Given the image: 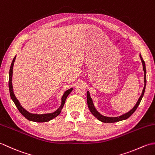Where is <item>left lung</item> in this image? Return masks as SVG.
I'll return each instance as SVG.
<instances>
[{
    "mask_svg": "<svg viewBox=\"0 0 155 155\" xmlns=\"http://www.w3.org/2000/svg\"><path fill=\"white\" fill-rule=\"evenodd\" d=\"M139 56H140V60H141V61H142L143 70H144V74H145V75H144V82H145V86H144V88L143 89V92H142L141 95L140 96V97L138 99V101H137L136 105L134 106V107L131 110H130V111H129V112H127V113H125V114H123V115L119 116V117H105V116L102 115L95 108L94 105V104H93L92 99L90 97V95H89V91L87 92V105H88L89 111H90L92 114L94 115L95 117L97 118L98 120H99L100 121L104 122V123H115V122H118V121H123V120L128 119L129 117L136 111L137 108L138 107V106L140 104V101H141V99L143 97V95H144V94H145L146 83H147L145 63V61H144L141 55L140 54Z\"/></svg>",
    "mask_w": 155,
    "mask_h": 155,
    "instance_id": "obj_1",
    "label": "left lung"
}]
</instances>
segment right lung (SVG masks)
<instances>
[{"mask_svg":"<svg viewBox=\"0 0 155 155\" xmlns=\"http://www.w3.org/2000/svg\"><path fill=\"white\" fill-rule=\"evenodd\" d=\"M16 59V56L14 58V59L12 61L11 66L10 68V71H9V81H8V87H9V91H10V97L12 99V101L15 103V105L16 106L17 109H18L20 113L26 118L29 121H34V122H38V123H43V122H48L50 121L52 119L55 118L58 115H59L61 113V109L63 108L65 102H66V99L68 95L70 94V92L72 91V88L69 89L68 90L64 92L62 97H61V104L59 108H58L56 111L54 113H47V114H42V115H38V114H33V113H30L28 111H27L26 109H24L22 105L20 104L18 99H16L15 97V94H14L13 92V87H12V70H13V66H14V62H15Z\"/></svg>","mask_w":155,"mask_h":155,"instance_id":"obj_1","label":"right lung"}]
</instances>
